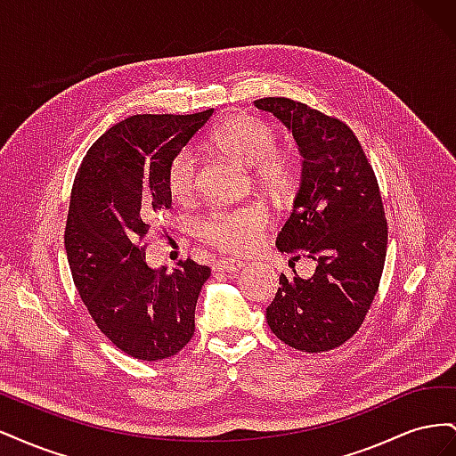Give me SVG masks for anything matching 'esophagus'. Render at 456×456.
Masks as SVG:
<instances>
[{
	"instance_id": "esophagus-1",
	"label": "esophagus",
	"mask_w": 456,
	"mask_h": 456,
	"mask_svg": "<svg viewBox=\"0 0 456 456\" xmlns=\"http://www.w3.org/2000/svg\"><path fill=\"white\" fill-rule=\"evenodd\" d=\"M245 265L240 260H233V258H224V260H218L216 265L213 266L215 272H226V273H236L243 268Z\"/></svg>"
}]
</instances>
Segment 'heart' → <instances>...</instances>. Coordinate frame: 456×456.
<instances>
[{
	"label": "heart",
	"mask_w": 456,
	"mask_h": 456,
	"mask_svg": "<svg viewBox=\"0 0 456 456\" xmlns=\"http://www.w3.org/2000/svg\"><path fill=\"white\" fill-rule=\"evenodd\" d=\"M211 142L224 154L253 167L255 181L270 191L285 190L295 178V158L285 150H275L278 133L270 123L251 116H232L213 131ZM198 163L194 151L184 148L173 156L167 167L171 196L184 201L194 196ZM268 226V213L262 205L215 209L200 224V236L218 249L245 255L262 241Z\"/></svg>",
	"instance_id": "1"
}]
</instances>
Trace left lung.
Returning <instances> with one entry per match:
<instances>
[{"instance_id": "left-lung-1", "label": "left lung", "mask_w": 456, "mask_h": 456, "mask_svg": "<svg viewBox=\"0 0 456 456\" xmlns=\"http://www.w3.org/2000/svg\"><path fill=\"white\" fill-rule=\"evenodd\" d=\"M255 106L293 133L302 156L293 213L275 245L317 262L308 280L280 275L266 322L295 350H333L362 327L379 291L388 224L377 176L346 123L283 96Z\"/></svg>"}]
</instances>
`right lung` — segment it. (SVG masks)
<instances>
[{"mask_svg": "<svg viewBox=\"0 0 456 456\" xmlns=\"http://www.w3.org/2000/svg\"><path fill=\"white\" fill-rule=\"evenodd\" d=\"M211 116H131L89 148L76 175L64 230L74 285L101 333L134 360H167L196 330L211 268L191 258L173 272L150 268L142 238L171 207L169 161Z\"/></svg>", "mask_w": 456, "mask_h": 456, "instance_id": "right-lung-1", "label": "right lung"}]
</instances>
